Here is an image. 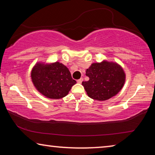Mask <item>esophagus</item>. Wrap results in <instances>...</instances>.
<instances>
[{
	"instance_id": "obj_1",
	"label": "esophagus",
	"mask_w": 155,
	"mask_h": 155,
	"mask_svg": "<svg viewBox=\"0 0 155 155\" xmlns=\"http://www.w3.org/2000/svg\"><path fill=\"white\" fill-rule=\"evenodd\" d=\"M83 78H79V79L77 80V83H81L83 82Z\"/></svg>"
}]
</instances>
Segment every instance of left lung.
<instances>
[{
  "instance_id": "left-lung-1",
  "label": "left lung",
  "mask_w": 155,
  "mask_h": 155,
  "mask_svg": "<svg viewBox=\"0 0 155 155\" xmlns=\"http://www.w3.org/2000/svg\"><path fill=\"white\" fill-rule=\"evenodd\" d=\"M85 74L90 78L82 83L86 92L91 98L100 101L116 95L125 82L124 70L116 63H94L86 70Z\"/></svg>"
}]
</instances>
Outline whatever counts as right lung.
Segmentation results:
<instances>
[{
    "mask_svg": "<svg viewBox=\"0 0 155 155\" xmlns=\"http://www.w3.org/2000/svg\"><path fill=\"white\" fill-rule=\"evenodd\" d=\"M31 78L37 90L51 99L64 98L77 83L67 67L59 62L37 64L31 71Z\"/></svg>",
    "mask_w": 155,
    "mask_h": 155,
    "instance_id": "1",
    "label": "right lung"
}]
</instances>
